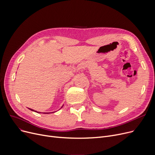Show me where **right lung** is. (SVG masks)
<instances>
[{
  "mask_svg": "<svg viewBox=\"0 0 155 155\" xmlns=\"http://www.w3.org/2000/svg\"><path fill=\"white\" fill-rule=\"evenodd\" d=\"M63 105H62V106H61V108H62L63 107ZM60 108V109H61ZM29 110H32V111H34V112H37V113H43V112H38V111H36V110H33V109H30V108H28ZM54 112H43V114H51V113H54Z\"/></svg>",
  "mask_w": 155,
  "mask_h": 155,
  "instance_id": "1",
  "label": "right lung"
}]
</instances>
